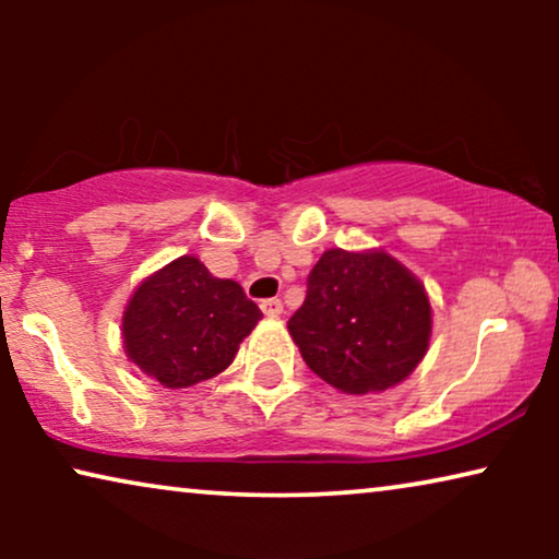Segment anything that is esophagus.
Here are the masks:
<instances>
[{
  "label": "esophagus",
  "instance_id": "34e87169",
  "mask_svg": "<svg viewBox=\"0 0 559 559\" xmlns=\"http://www.w3.org/2000/svg\"><path fill=\"white\" fill-rule=\"evenodd\" d=\"M262 312L266 318L282 316V300H280V297H266V300H262Z\"/></svg>",
  "mask_w": 559,
  "mask_h": 559
}]
</instances>
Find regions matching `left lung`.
Instances as JSON below:
<instances>
[{"instance_id":"obj_1","label":"left lung","mask_w":559,"mask_h":559,"mask_svg":"<svg viewBox=\"0 0 559 559\" xmlns=\"http://www.w3.org/2000/svg\"><path fill=\"white\" fill-rule=\"evenodd\" d=\"M287 328L310 371L341 392L369 394L415 371L432 316L425 287L384 251L331 249Z\"/></svg>"}]
</instances>
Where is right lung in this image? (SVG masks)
Returning <instances> with one entry per match:
<instances>
[{
	"label": "right lung",
	"mask_w": 559,
	"mask_h": 559,
	"mask_svg": "<svg viewBox=\"0 0 559 559\" xmlns=\"http://www.w3.org/2000/svg\"><path fill=\"white\" fill-rule=\"evenodd\" d=\"M259 320L262 310L241 285L180 257L136 287L124 310V346L159 384L186 389L224 371Z\"/></svg>",
	"instance_id": "obj_1"
}]
</instances>
